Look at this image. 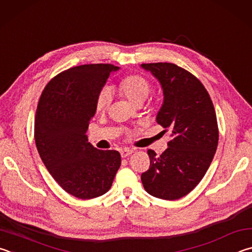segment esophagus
<instances>
[{
  "label": "esophagus",
  "instance_id": "obj_1",
  "mask_svg": "<svg viewBox=\"0 0 252 252\" xmlns=\"http://www.w3.org/2000/svg\"><path fill=\"white\" fill-rule=\"evenodd\" d=\"M133 153H134V151H133V149H130V148H123V149H121V156L123 158L128 157Z\"/></svg>",
  "mask_w": 252,
  "mask_h": 252
}]
</instances>
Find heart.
I'll list each match as a JSON object with an SVG mask.
<instances>
[{
  "label": "heart",
  "instance_id": "1",
  "mask_svg": "<svg viewBox=\"0 0 252 252\" xmlns=\"http://www.w3.org/2000/svg\"><path fill=\"white\" fill-rule=\"evenodd\" d=\"M118 91L131 105L143 104L151 92L149 83L140 75H129L123 78L118 85ZM112 100L110 91L107 87L101 88L96 97L95 107L97 112H104Z\"/></svg>",
  "mask_w": 252,
  "mask_h": 252
}]
</instances>
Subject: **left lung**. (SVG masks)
I'll use <instances>...</instances> for the list:
<instances>
[{
    "mask_svg": "<svg viewBox=\"0 0 252 252\" xmlns=\"http://www.w3.org/2000/svg\"><path fill=\"white\" fill-rule=\"evenodd\" d=\"M159 82L164 100L156 122L169 130L168 148L157 156L149 149V169L142 183L149 195L179 199L204 178L218 146L217 117L208 92L199 79L171 63L142 64Z\"/></svg>",
    "mask_w": 252,
    "mask_h": 252,
    "instance_id": "1",
    "label": "left lung"
}]
</instances>
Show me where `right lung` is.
I'll use <instances>...</instances> for the list:
<instances>
[{"mask_svg":"<svg viewBox=\"0 0 252 252\" xmlns=\"http://www.w3.org/2000/svg\"><path fill=\"white\" fill-rule=\"evenodd\" d=\"M118 69L112 64L66 69L47 84L38 101L34 133L39 157L57 184L79 199L107 192L121 166V154L99 151L86 135L96 97Z\"/></svg>","mask_w":252,"mask_h":252,"instance_id":"right-lung-1","label":"right lung"}]
</instances>
